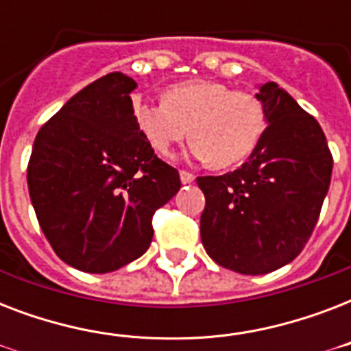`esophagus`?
Returning <instances> with one entry per match:
<instances>
[{
	"label": "esophagus",
	"mask_w": 351,
	"mask_h": 351,
	"mask_svg": "<svg viewBox=\"0 0 351 351\" xmlns=\"http://www.w3.org/2000/svg\"><path fill=\"white\" fill-rule=\"evenodd\" d=\"M180 180L182 184H191V182H195V175L189 171H180Z\"/></svg>",
	"instance_id": "34e87169"
}]
</instances>
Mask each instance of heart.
I'll return each instance as SVG.
<instances>
[{"mask_svg":"<svg viewBox=\"0 0 351 351\" xmlns=\"http://www.w3.org/2000/svg\"><path fill=\"white\" fill-rule=\"evenodd\" d=\"M132 117L158 156L171 158L189 131L193 156L213 160L217 167L244 162L266 129V111L258 96L211 80L171 85L162 104L134 100Z\"/></svg>","mask_w":351,"mask_h":351,"instance_id":"obj_1","label":"heart"}]
</instances>
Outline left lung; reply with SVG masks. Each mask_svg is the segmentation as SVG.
I'll return each instance as SVG.
<instances>
[{"mask_svg":"<svg viewBox=\"0 0 351 351\" xmlns=\"http://www.w3.org/2000/svg\"><path fill=\"white\" fill-rule=\"evenodd\" d=\"M267 127L242 167L198 176L206 197L200 237L222 267L264 275L299 255L315 228L332 180L324 132L275 82L256 93Z\"/></svg>","mask_w":351,"mask_h":351,"instance_id":"left-lung-1","label":"left lung"}]
</instances>
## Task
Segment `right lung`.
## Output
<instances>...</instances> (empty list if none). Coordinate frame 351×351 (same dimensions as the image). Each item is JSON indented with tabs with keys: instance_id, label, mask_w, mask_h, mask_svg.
Segmentation results:
<instances>
[{
	"instance_id": "1",
	"label": "right lung",
	"mask_w": 351,
	"mask_h": 351,
	"mask_svg": "<svg viewBox=\"0 0 351 351\" xmlns=\"http://www.w3.org/2000/svg\"><path fill=\"white\" fill-rule=\"evenodd\" d=\"M136 82L101 76L41 127L27 182L41 231L69 266L109 273L153 240V215L180 189L175 167L154 154L132 117Z\"/></svg>"
}]
</instances>
